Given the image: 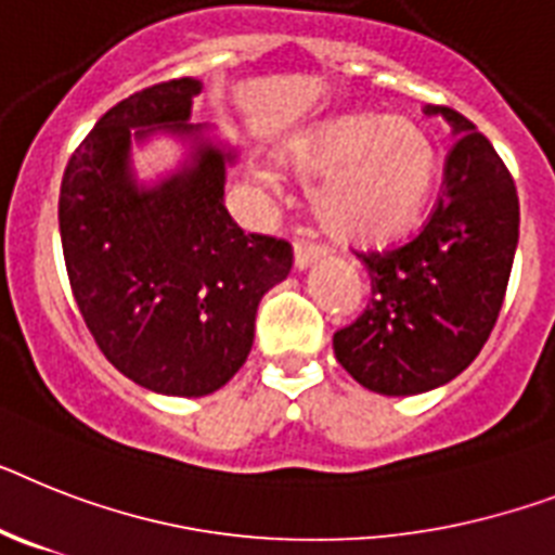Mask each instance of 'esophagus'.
I'll use <instances>...</instances> for the list:
<instances>
[{
    "label": "esophagus",
    "instance_id": "34e87169",
    "mask_svg": "<svg viewBox=\"0 0 555 555\" xmlns=\"http://www.w3.org/2000/svg\"><path fill=\"white\" fill-rule=\"evenodd\" d=\"M320 260L318 246L306 244V241H297L295 244V272H306L309 267H314Z\"/></svg>",
    "mask_w": 555,
    "mask_h": 555
}]
</instances>
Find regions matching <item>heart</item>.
<instances>
[{"label": "heart", "instance_id": "heart-1", "mask_svg": "<svg viewBox=\"0 0 555 555\" xmlns=\"http://www.w3.org/2000/svg\"><path fill=\"white\" fill-rule=\"evenodd\" d=\"M278 169L318 184L311 215L332 244L379 249L425 212L437 181V144L409 116H343L283 150Z\"/></svg>", "mask_w": 555, "mask_h": 555}]
</instances>
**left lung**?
Returning <instances> with one entry per match:
<instances>
[{"instance_id": "left-lung-1", "label": "left lung", "mask_w": 555, "mask_h": 555, "mask_svg": "<svg viewBox=\"0 0 555 555\" xmlns=\"http://www.w3.org/2000/svg\"><path fill=\"white\" fill-rule=\"evenodd\" d=\"M442 195L431 221L400 249L363 255L371 304L334 334V357L369 391L411 397L474 363L499 318L519 246L516 184L493 144L451 107Z\"/></svg>"}]
</instances>
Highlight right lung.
Wrapping results in <instances>:
<instances>
[{
  "label": "right lung",
  "instance_id": "add662e5",
  "mask_svg": "<svg viewBox=\"0 0 555 555\" xmlns=\"http://www.w3.org/2000/svg\"><path fill=\"white\" fill-rule=\"evenodd\" d=\"M204 85L172 79L107 109L73 153L59 232L87 328L124 377L164 397H206L235 377L292 249L244 235L223 206L235 146L192 124ZM176 140L172 168L141 179L134 153Z\"/></svg>",
  "mask_w": 555,
  "mask_h": 555
}]
</instances>
